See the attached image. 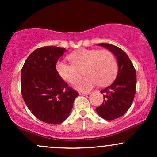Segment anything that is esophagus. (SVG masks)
<instances>
[{"label":"esophagus","instance_id":"34e87169","mask_svg":"<svg viewBox=\"0 0 157 157\" xmlns=\"http://www.w3.org/2000/svg\"><path fill=\"white\" fill-rule=\"evenodd\" d=\"M80 95H88L89 94V92H80Z\"/></svg>","mask_w":157,"mask_h":157}]
</instances>
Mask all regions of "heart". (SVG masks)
<instances>
[{
	"mask_svg": "<svg viewBox=\"0 0 157 157\" xmlns=\"http://www.w3.org/2000/svg\"><path fill=\"white\" fill-rule=\"evenodd\" d=\"M68 58L71 64L59 61L56 71L63 80L71 84L80 80L82 71L86 77L75 86L79 91H89L97 84L107 86L117 72V62L109 51L82 48L71 53Z\"/></svg>",
	"mask_w": 157,
	"mask_h": 157,
	"instance_id": "1",
	"label": "heart"
}]
</instances>
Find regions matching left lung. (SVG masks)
Segmentation results:
<instances>
[{"label":"left lung","instance_id":"8db88e82","mask_svg":"<svg viewBox=\"0 0 157 157\" xmlns=\"http://www.w3.org/2000/svg\"><path fill=\"white\" fill-rule=\"evenodd\" d=\"M116 56L118 73L109 86L101 90L104 100L96 108L97 113L106 120H113L123 116L134 101L136 86V74L128 56L123 50L113 45L99 44Z\"/></svg>","mask_w":157,"mask_h":157}]
</instances>
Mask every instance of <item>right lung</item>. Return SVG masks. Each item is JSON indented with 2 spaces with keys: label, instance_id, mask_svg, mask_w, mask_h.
I'll list each match as a JSON object with an SVG mask.
<instances>
[{
  "label": "right lung",
  "instance_id": "obj_1",
  "mask_svg": "<svg viewBox=\"0 0 157 157\" xmlns=\"http://www.w3.org/2000/svg\"><path fill=\"white\" fill-rule=\"evenodd\" d=\"M66 48L44 46L30 54L21 70V94L32 114L57 125L69 116L77 91L68 86L56 71Z\"/></svg>",
  "mask_w": 157,
  "mask_h": 157
}]
</instances>
